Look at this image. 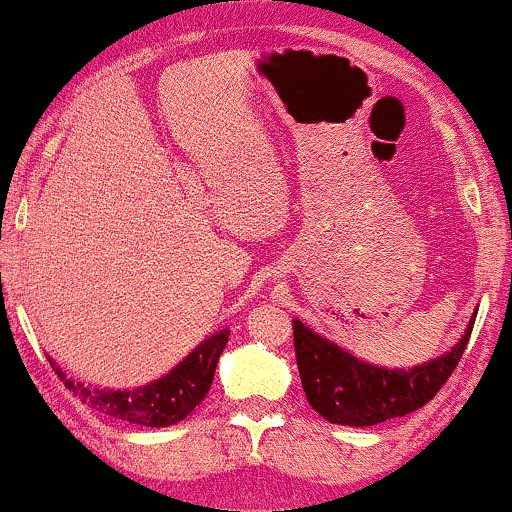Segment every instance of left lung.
Returning <instances> with one entry per match:
<instances>
[{"label":"left lung","instance_id":"1","mask_svg":"<svg viewBox=\"0 0 512 512\" xmlns=\"http://www.w3.org/2000/svg\"><path fill=\"white\" fill-rule=\"evenodd\" d=\"M477 310L461 341L435 360L411 369H386L357 360L341 345L294 320V345L301 383L310 407L338 426H376L407 416L437 395L459 364L473 334Z\"/></svg>","mask_w":512,"mask_h":512}]
</instances>
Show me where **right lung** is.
I'll list each match as a JSON object with an SVG mask.
<instances>
[{
    "label": "right lung",
    "mask_w": 512,
    "mask_h": 512,
    "mask_svg": "<svg viewBox=\"0 0 512 512\" xmlns=\"http://www.w3.org/2000/svg\"><path fill=\"white\" fill-rule=\"evenodd\" d=\"M228 334V329H221L214 336L204 338L167 376L134 390H105L86 386L82 381H72V378L65 376L51 357L49 362L56 369L58 378L65 383V388H70L86 407L115 416L119 421L136 423V426L167 428L183 421L207 397L216 374L218 357H221L225 343H228Z\"/></svg>",
    "instance_id": "obj_1"
}]
</instances>
